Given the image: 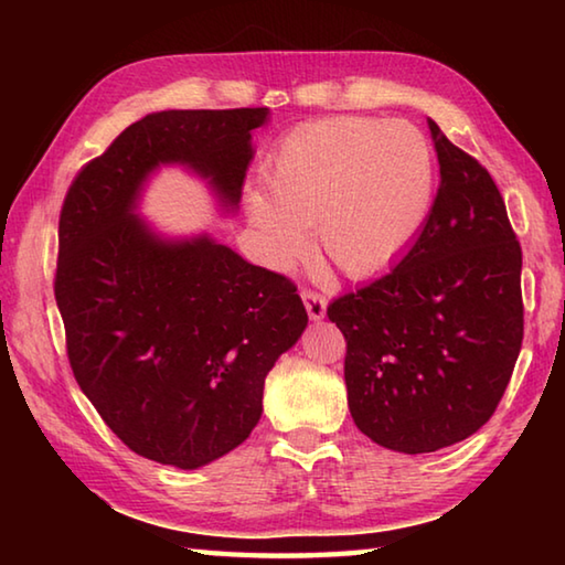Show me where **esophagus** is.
<instances>
[{"mask_svg":"<svg viewBox=\"0 0 565 565\" xmlns=\"http://www.w3.org/2000/svg\"><path fill=\"white\" fill-rule=\"evenodd\" d=\"M301 299H303V306L306 311H309V319L311 321H321L323 317H327V299L319 291H301Z\"/></svg>","mask_w":565,"mask_h":565,"instance_id":"1","label":"esophagus"}]
</instances>
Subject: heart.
Masks as SVG:
<instances>
[{
	"label": "heart",
	"mask_w": 565,
	"mask_h": 565,
	"mask_svg": "<svg viewBox=\"0 0 565 565\" xmlns=\"http://www.w3.org/2000/svg\"><path fill=\"white\" fill-rule=\"evenodd\" d=\"M269 196L246 212L274 266L291 264L306 228L323 259L353 279L388 269L431 212L436 167L424 131L404 119L337 117L296 127L264 164Z\"/></svg>",
	"instance_id": "heart-1"
}]
</instances>
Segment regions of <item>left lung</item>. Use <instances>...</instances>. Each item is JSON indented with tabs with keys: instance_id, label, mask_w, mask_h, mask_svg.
Here are the masks:
<instances>
[{
	"instance_id": "obj_1",
	"label": "left lung",
	"mask_w": 565,
	"mask_h": 565,
	"mask_svg": "<svg viewBox=\"0 0 565 565\" xmlns=\"http://www.w3.org/2000/svg\"><path fill=\"white\" fill-rule=\"evenodd\" d=\"M431 129L441 184L416 242L386 276L329 303L347 339L353 424L398 454L476 434L509 386L523 341L521 244L499 186Z\"/></svg>"
}]
</instances>
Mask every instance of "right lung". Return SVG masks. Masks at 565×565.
<instances>
[{
	"instance_id": "right-lung-1",
	"label": "right lung",
	"mask_w": 565,
	"mask_h": 565,
	"mask_svg": "<svg viewBox=\"0 0 565 565\" xmlns=\"http://www.w3.org/2000/svg\"><path fill=\"white\" fill-rule=\"evenodd\" d=\"M269 109L147 114L66 191L54 296L74 379L149 461L199 468L244 444L264 381L309 323L296 286L209 234L167 238L139 216L159 167L202 177L226 214Z\"/></svg>"
}]
</instances>
